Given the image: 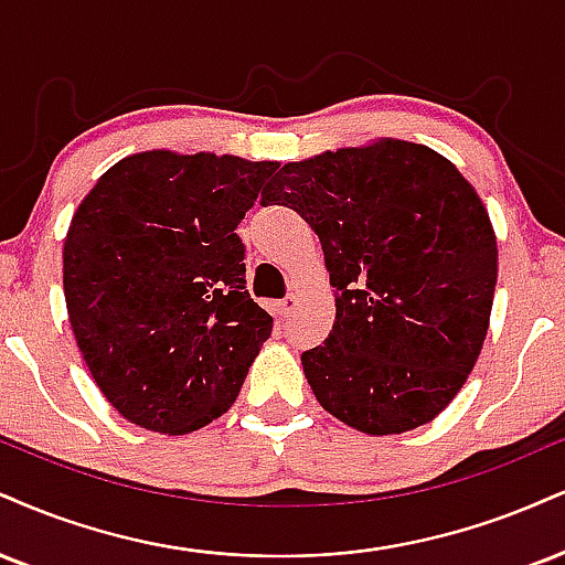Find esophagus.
I'll use <instances>...</instances> for the list:
<instances>
[{"label":"esophagus","instance_id":"34e87169","mask_svg":"<svg viewBox=\"0 0 565 565\" xmlns=\"http://www.w3.org/2000/svg\"><path fill=\"white\" fill-rule=\"evenodd\" d=\"M297 302H300V300H297V295H287L281 302H278V312H281L284 318H289L291 312L297 310Z\"/></svg>","mask_w":565,"mask_h":565}]
</instances>
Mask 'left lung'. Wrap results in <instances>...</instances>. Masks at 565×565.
<instances>
[{"label":"left lung","instance_id":"left-lung-1","mask_svg":"<svg viewBox=\"0 0 565 565\" xmlns=\"http://www.w3.org/2000/svg\"><path fill=\"white\" fill-rule=\"evenodd\" d=\"M270 200L310 223L337 289L329 337L302 352L318 403L373 437L437 418L473 371L498 284L477 189L434 149L379 139L287 162Z\"/></svg>","mask_w":565,"mask_h":565}]
</instances>
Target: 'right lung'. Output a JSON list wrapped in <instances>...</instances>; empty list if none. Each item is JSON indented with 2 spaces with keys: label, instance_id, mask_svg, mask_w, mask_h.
<instances>
[{
  "label": "right lung",
  "instance_id": "right-lung-1",
  "mask_svg": "<svg viewBox=\"0 0 565 565\" xmlns=\"http://www.w3.org/2000/svg\"><path fill=\"white\" fill-rule=\"evenodd\" d=\"M274 168L152 149L115 162L73 215L67 318L107 403L141 429L175 437L223 416L270 337L236 226Z\"/></svg>",
  "mask_w": 565,
  "mask_h": 565
}]
</instances>
